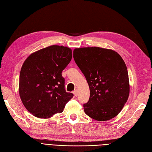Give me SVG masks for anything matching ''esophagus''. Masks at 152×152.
<instances>
[{"instance_id": "obj_1", "label": "esophagus", "mask_w": 152, "mask_h": 152, "mask_svg": "<svg viewBox=\"0 0 152 152\" xmlns=\"http://www.w3.org/2000/svg\"><path fill=\"white\" fill-rule=\"evenodd\" d=\"M74 95H75L76 97L77 96V95H78V91H77V89L74 91Z\"/></svg>"}]
</instances>
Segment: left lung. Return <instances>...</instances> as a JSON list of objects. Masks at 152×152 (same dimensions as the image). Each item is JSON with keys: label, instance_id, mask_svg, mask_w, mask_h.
<instances>
[{"label": "left lung", "instance_id": "left-lung-1", "mask_svg": "<svg viewBox=\"0 0 152 152\" xmlns=\"http://www.w3.org/2000/svg\"><path fill=\"white\" fill-rule=\"evenodd\" d=\"M74 58L90 88L85 113L99 121L116 116L129 94L128 70L121 56L112 50L87 47L75 48Z\"/></svg>", "mask_w": 152, "mask_h": 152}]
</instances>
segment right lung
Instances as JSON below:
<instances>
[{"label":"right lung","instance_id":"add662e5","mask_svg":"<svg viewBox=\"0 0 152 152\" xmlns=\"http://www.w3.org/2000/svg\"><path fill=\"white\" fill-rule=\"evenodd\" d=\"M72 50L52 45L31 54L22 66L19 92L28 111L39 118L63 112L74 96L65 89L61 72L72 60Z\"/></svg>","mask_w":152,"mask_h":152}]
</instances>
